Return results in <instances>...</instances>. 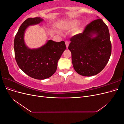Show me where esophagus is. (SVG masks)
Here are the masks:
<instances>
[{
  "label": "esophagus",
  "instance_id": "34e87169",
  "mask_svg": "<svg viewBox=\"0 0 124 124\" xmlns=\"http://www.w3.org/2000/svg\"><path fill=\"white\" fill-rule=\"evenodd\" d=\"M65 44L66 45V46H67V48L68 47V46H69V42L68 41H65Z\"/></svg>",
  "mask_w": 124,
  "mask_h": 124
}]
</instances>
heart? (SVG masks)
Wrapping results in <instances>:
<instances>
[{"instance_id": "obj_1", "label": "heart", "mask_w": 124, "mask_h": 124, "mask_svg": "<svg viewBox=\"0 0 124 124\" xmlns=\"http://www.w3.org/2000/svg\"><path fill=\"white\" fill-rule=\"evenodd\" d=\"M78 24V21L77 20H73L72 21H71L68 23V26L69 27L71 28H73L75 27L76 26H77Z\"/></svg>"}]
</instances>
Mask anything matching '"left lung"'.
Listing matches in <instances>:
<instances>
[{"label": "left lung", "mask_w": 124, "mask_h": 124, "mask_svg": "<svg viewBox=\"0 0 124 124\" xmlns=\"http://www.w3.org/2000/svg\"><path fill=\"white\" fill-rule=\"evenodd\" d=\"M96 34L95 37H93ZM73 68L83 76L96 75L106 67L111 55L112 46L107 25L98 18L86 25L83 32L70 38Z\"/></svg>", "instance_id": "1"}]
</instances>
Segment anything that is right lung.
Segmentation results:
<instances>
[{"mask_svg":"<svg viewBox=\"0 0 124 124\" xmlns=\"http://www.w3.org/2000/svg\"><path fill=\"white\" fill-rule=\"evenodd\" d=\"M42 21L38 17L26 20L20 27L14 41L15 58L18 67L28 76L37 80L50 78L56 72L58 60L66 48L63 41L55 42L51 40L37 49H30L26 46L24 35L26 28Z\"/></svg>","mask_w":124,"mask_h":124,"instance_id":"obj_1","label":"right lung"}]
</instances>
